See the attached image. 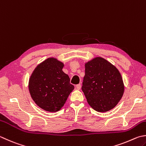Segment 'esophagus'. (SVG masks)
<instances>
[{"label":"esophagus","mask_w":146,"mask_h":146,"mask_svg":"<svg viewBox=\"0 0 146 146\" xmlns=\"http://www.w3.org/2000/svg\"><path fill=\"white\" fill-rule=\"evenodd\" d=\"M76 88L78 90H80L81 89V84H77L76 86Z\"/></svg>","instance_id":"esophagus-1"}]
</instances>
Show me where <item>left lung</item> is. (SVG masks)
Segmentation results:
<instances>
[{"label":"left lung","instance_id":"1","mask_svg":"<svg viewBox=\"0 0 146 146\" xmlns=\"http://www.w3.org/2000/svg\"><path fill=\"white\" fill-rule=\"evenodd\" d=\"M124 88L119 70L103 58H95L85 64L81 89L88 103L96 111L113 109L123 97Z\"/></svg>","mask_w":146,"mask_h":146}]
</instances>
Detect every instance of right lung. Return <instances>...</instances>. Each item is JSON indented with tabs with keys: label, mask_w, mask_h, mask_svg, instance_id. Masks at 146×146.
Instances as JSON below:
<instances>
[{
	"label": "right lung",
	"mask_w": 146,
	"mask_h": 146,
	"mask_svg": "<svg viewBox=\"0 0 146 146\" xmlns=\"http://www.w3.org/2000/svg\"><path fill=\"white\" fill-rule=\"evenodd\" d=\"M63 67V63L49 58L38 65L30 76V95L35 103L46 111H58L74 88Z\"/></svg>",
	"instance_id": "obj_1"
}]
</instances>
